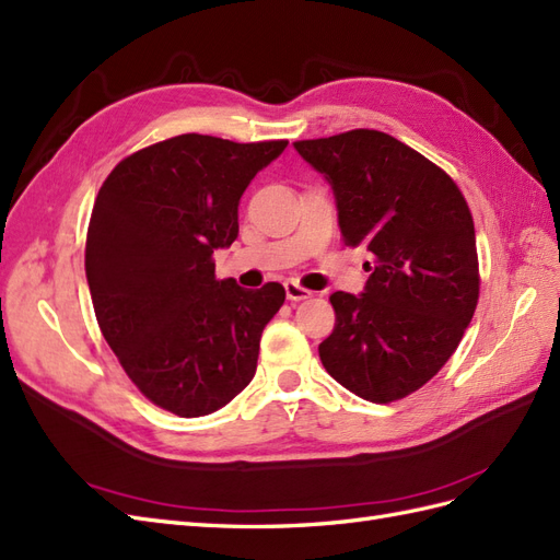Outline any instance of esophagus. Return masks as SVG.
<instances>
[{
	"label": "esophagus",
	"mask_w": 560,
	"mask_h": 560,
	"mask_svg": "<svg viewBox=\"0 0 560 560\" xmlns=\"http://www.w3.org/2000/svg\"><path fill=\"white\" fill-rule=\"evenodd\" d=\"M284 292H287V299L290 301H304L311 296V292L306 290V287H301L296 280H287L284 282Z\"/></svg>",
	"instance_id": "34e87169"
}]
</instances>
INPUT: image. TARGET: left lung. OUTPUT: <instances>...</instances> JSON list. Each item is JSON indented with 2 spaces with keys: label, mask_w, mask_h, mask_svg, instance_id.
<instances>
[{
  "label": "left lung",
  "mask_w": 560,
  "mask_h": 560,
  "mask_svg": "<svg viewBox=\"0 0 560 560\" xmlns=\"http://www.w3.org/2000/svg\"><path fill=\"white\" fill-rule=\"evenodd\" d=\"M335 192L343 243L372 254L365 292H335L325 370L355 396H410L457 351L478 304L474 219L462 190L410 145L374 129L296 141Z\"/></svg>",
  "instance_id": "8db88e82"
}]
</instances>
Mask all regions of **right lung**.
Segmentation results:
<instances>
[{
	"label": "right lung",
	"mask_w": 560,
	"mask_h": 560,
	"mask_svg": "<svg viewBox=\"0 0 560 560\" xmlns=\"http://www.w3.org/2000/svg\"><path fill=\"white\" fill-rule=\"evenodd\" d=\"M284 148L180 133L103 180L86 231L89 292L119 365L162 410L205 417L252 382L284 287L217 280L211 254L233 245L240 198Z\"/></svg>",
	"instance_id": "right-lung-1"
}]
</instances>
